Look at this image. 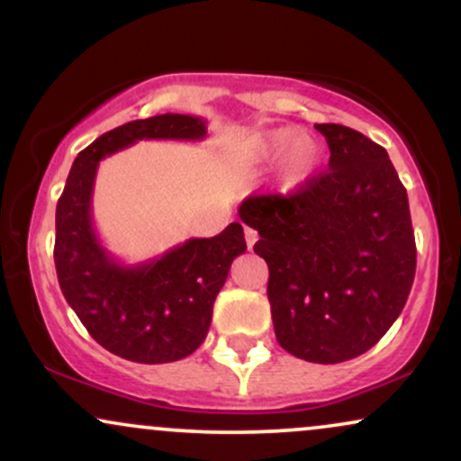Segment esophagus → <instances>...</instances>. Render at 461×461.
I'll use <instances>...</instances> for the list:
<instances>
[{
    "mask_svg": "<svg viewBox=\"0 0 461 461\" xmlns=\"http://www.w3.org/2000/svg\"><path fill=\"white\" fill-rule=\"evenodd\" d=\"M245 240H247V247L251 249L253 245H256V240H258V231L251 230V227H245Z\"/></svg>",
    "mask_w": 461,
    "mask_h": 461,
    "instance_id": "esophagus-1",
    "label": "esophagus"
}]
</instances>
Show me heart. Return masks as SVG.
<instances>
[{
	"mask_svg": "<svg viewBox=\"0 0 461 461\" xmlns=\"http://www.w3.org/2000/svg\"><path fill=\"white\" fill-rule=\"evenodd\" d=\"M258 162L279 160V184L297 188L316 171L321 162V147L310 136L297 134L293 128H279L262 134L253 147Z\"/></svg>",
	"mask_w": 461,
	"mask_h": 461,
	"instance_id": "1",
	"label": "heart"
}]
</instances>
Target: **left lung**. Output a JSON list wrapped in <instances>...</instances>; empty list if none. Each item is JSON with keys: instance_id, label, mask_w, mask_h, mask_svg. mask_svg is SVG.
I'll list each match as a JSON object with an SVG mask.
<instances>
[{"instance_id": "1", "label": "left lung", "mask_w": 461, "mask_h": 461, "mask_svg": "<svg viewBox=\"0 0 461 461\" xmlns=\"http://www.w3.org/2000/svg\"><path fill=\"white\" fill-rule=\"evenodd\" d=\"M316 130L330 171L293 194H253L242 223L260 234L275 336L305 362L338 364L377 345L403 310L416 273L405 186L388 151L338 123Z\"/></svg>"}]
</instances>
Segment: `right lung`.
Returning <instances> with one entry per match:
<instances>
[{"instance_id": "add662e5", "label": "right lung", "mask_w": 461, "mask_h": 461, "mask_svg": "<svg viewBox=\"0 0 461 461\" xmlns=\"http://www.w3.org/2000/svg\"><path fill=\"white\" fill-rule=\"evenodd\" d=\"M205 121L158 114L130 121L77 153L56 205L54 262L62 294L88 333L114 356L140 364L176 362L197 351L214 299L236 256L247 251L240 223L212 238H190L149 262H116L93 227L99 160L136 140H201Z\"/></svg>"}]
</instances>
